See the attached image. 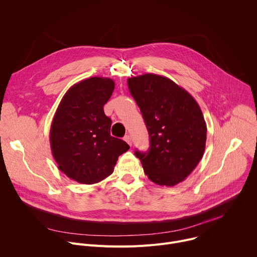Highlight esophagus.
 <instances>
[{"label":"esophagus","mask_w":257,"mask_h":257,"mask_svg":"<svg viewBox=\"0 0 257 257\" xmlns=\"http://www.w3.org/2000/svg\"><path fill=\"white\" fill-rule=\"evenodd\" d=\"M124 140L131 146L132 145V139H131V136H129V135H126L125 137H124Z\"/></svg>","instance_id":"esophagus-1"}]
</instances>
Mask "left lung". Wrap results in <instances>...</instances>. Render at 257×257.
Here are the masks:
<instances>
[{
    "label": "left lung",
    "mask_w": 257,
    "mask_h": 257,
    "mask_svg": "<svg viewBox=\"0 0 257 257\" xmlns=\"http://www.w3.org/2000/svg\"><path fill=\"white\" fill-rule=\"evenodd\" d=\"M127 82L151 140L150 151H135V156L151 181L175 186L203 157L206 124L201 109L188 91L165 76L148 73Z\"/></svg>",
    "instance_id": "8db88e82"
}]
</instances>
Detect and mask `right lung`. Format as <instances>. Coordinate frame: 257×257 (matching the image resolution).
<instances>
[{"instance_id":"right-lung-1","label":"right lung","mask_w":257,"mask_h":257,"mask_svg":"<svg viewBox=\"0 0 257 257\" xmlns=\"http://www.w3.org/2000/svg\"><path fill=\"white\" fill-rule=\"evenodd\" d=\"M111 78L90 77L71 86L55 113L50 142L58 168L81 184H94L114 172L119 156L129 150L111 136L112 120L103 105L111 97Z\"/></svg>"}]
</instances>
